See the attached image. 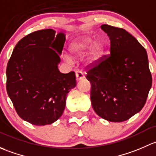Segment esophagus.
Listing matches in <instances>:
<instances>
[{
    "mask_svg": "<svg viewBox=\"0 0 156 156\" xmlns=\"http://www.w3.org/2000/svg\"><path fill=\"white\" fill-rule=\"evenodd\" d=\"M76 80H77V81H80V80H83L85 76L83 72L80 71V70H77V71H76Z\"/></svg>",
    "mask_w": 156,
    "mask_h": 156,
    "instance_id": "1",
    "label": "esophagus"
}]
</instances>
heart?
Returning a JSON list of instances; mask_svg holds the SVG:
<instances>
[{
    "label": "heart",
    "instance_id": "b5f03b06",
    "mask_svg": "<svg viewBox=\"0 0 156 156\" xmlns=\"http://www.w3.org/2000/svg\"><path fill=\"white\" fill-rule=\"evenodd\" d=\"M104 45L99 38L93 40L89 35H82L73 40L69 45V52L74 58H80L87 52L85 58V63L87 66L95 65L104 53ZM67 62H72V58L65 56Z\"/></svg>",
    "mask_w": 156,
    "mask_h": 156
}]
</instances>
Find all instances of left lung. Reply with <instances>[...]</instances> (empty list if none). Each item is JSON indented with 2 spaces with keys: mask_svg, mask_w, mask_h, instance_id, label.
Wrapping results in <instances>:
<instances>
[{
  "mask_svg": "<svg viewBox=\"0 0 156 156\" xmlns=\"http://www.w3.org/2000/svg\"><path fill=\"white\" fill-rule=\"evenodd\" d=\"M110 38V55L87 72L94 112L121 122L140 111L152 86L148 57L134 37L122 28L102 25Z\"/></svg>",
  "mask_w": 156,
  "mask_h": 156,
  "instance_id": "obj_1",
  "label": "left lung"
}]
</instances>
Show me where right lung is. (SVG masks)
I'll use <instances>...</instances> for the list:
<instances>
[{
  "label": "right lung",
  "instance_id": "right-lung-1",
  "mask_svg": "<svg viewBox=\"0 0 156 156\" xmlns=\"http://www.w3.org/2000/svg\"><path fill=\"white\" fill-rule=\"evenodd\" d=\"M65 34L34 31L19 41L6 67V91L19 117L34 126L50 125L63 113L67 94L76 87L73 71H59Z\"/></svg>",
  "mask_w": 156,
  "mask_h": 156
}]
</instances>
